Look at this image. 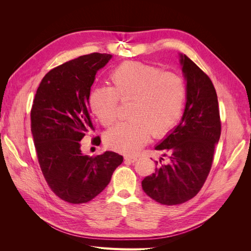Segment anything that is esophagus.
Here are the masks:
<instances>
[{"label":"esophagus","instance_id":"34e87169","mask_svg":"<svg viewBox=\"0 0 251 251\" xmlns=\"http://www.w3.org/2000/svg\"><path fill=\"white\" fill-rule=\"evenodd\" d=\"M125 160L130 162V163H134L137 161V156L136 155H126Z\"/></svg>","mask_w":251,"mask_h":251}]
</instances>
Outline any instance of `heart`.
I'll list each match as a JSON object with an SVG mask.
<instances>
[{
	"label": "heart",
	"mask_w": 251,
	"mask_h": 251,
	"mask_svg": "<svg viewBox=\"0 0 251 251\" xmlns=\"http://www.w3.org/2000/svg\"><path fill=\"white\" fill-rule=\"evenodd\" d=\"M112 86L91 91L89 107L104 127L118 119L119 103L130 102L129 120L117 124L105 134L112 148L133 153L154 137L166 135L182 116L187 99L184 79L162 72L141 62H125L110 74Z\"/></svg>",
	"instance_id": "1"
}]
</instances>
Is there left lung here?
<instances>
[{
  "label": "left lung",
  "mask_w": 251,
  "mask_h": 251,
  "mask_svg": "<svg viewBox=\"0 0 251 251\" xmlns=\"http://www.w3.org/2000/svg\"><path fill=\"white\" fill-rule=\"evenodd\" d=\"M187 81V101L180 124L159 146L170 163L160 165L142 181L151 199L175 205L194 197L202 188L213 165L216 143L221 135L217 92L210 78L186 55H181Z\"/></svg>",
  "instance_id": "left-lung-1"
}]
</instances>
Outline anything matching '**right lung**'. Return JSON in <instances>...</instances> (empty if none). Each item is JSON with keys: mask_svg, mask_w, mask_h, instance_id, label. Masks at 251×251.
Wrapping results in <instances>:
<instances>
[{"mask_svg": "<svg viewBox=\"0 0 251 251\" xmlns=\"http://www.w3.org/2000/svg\"><path fill=\"white\" fill-rule=\"evenodd\" d=\"M111 58L92 52L58 66L45 75L33 100L30 126L39 167L50 190L69 203L94 200L123 162L114 151L88 156L80 149L81 139L95 131L90 87ZM91 143L100 146V137Z\"/></svg>", "mask_w": 251, "mask_h": 251, "instance_id": "right-lung-1", "label": "right lung"}]
</instances>
